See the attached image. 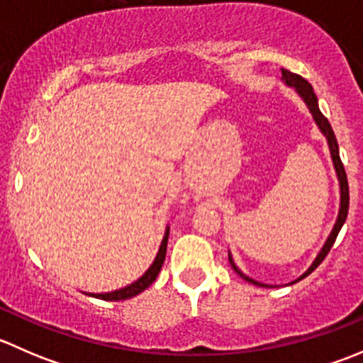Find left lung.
<instances>
[{"instance_id":"left-lung-1","label":"left lung","mask_w":363,"mask_h":363,"mask_svg":"<svg viewBox=\"0 0 363 363\" xmlns=\"http://www.w3.org/2000/svg\"><path fill=\"white\" fill-rule=\"evenodd\" d=\"M281 72H283V80H284V82H286L288 86L295 87L296 93H298L300 96L303 98V101H306L307 107H309L311 113H313L314 121H316V124H318V126H320V130L323 131V135H325V137H327L328 147H330V155H332V160H334V167H335V172H337L339 184H340V208H339V218H337V223H335L334 230H332L330 237H328V239H327V242H325L323 250L320 251V255H318V258L314 259V263H313V265L309 267V270H307V272L303 274L302 277H300V279H303V277L309 276V274L313 272V270L316 269V267L320 265L321 262H323L325 256L328 255V251H330V250H332V246H334V242H335V239H337V235H339L340 228H342L344 221H346V218H347V208H350V188H347L346 170H344V164H342V161H340V156H339L337 138H335L334 130H332V126H330V123H328V119H327V117L323 116V113H321L320 107H318V98H316V94H314L313 86H311V84L307 82V80L303 79V77L296 75V73L290 72V69H284V68H283V69H281ZM230 263H232L233 270H235V272L239 274V276L242 277V279L250 281V283L256 284V286H267V284H262V283H258V281L251 279V277L244 276V274L240 272L239 269H237L235 263L232 262V256H230ZM300 279H296V281H300ZM267 288H269V286H267Z\"/></svg>"}]
</instances>
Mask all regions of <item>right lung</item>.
<instances>
[{
  "label": "right lung",
  "instance_id": "obj_1",
  "mask_svg": "<svg viewBox=\"0 0 363 363\" xmlns=\"http://www.w3.org/2000/svg\"><path fill=\"white\" fill-rule=\"evenodd\" d=\"M167 242H168V230H167V233H164L163 242H161L160 252H158V256H156L155 263H152V265L149 267L147 272H145L140 279L135 281L133 284L123 288V290L111 291V294H96V295L89 294V295L96 296V298H101V300H112V302H116V300H126V298H131V296L142 294V291H144L145 288L151 286V284L156 281V277H158L161 267H163V262H164V255H167Z\"/></svg>",
  "mask_w": 363,
  "mask_h": 363
}]
</instances>
